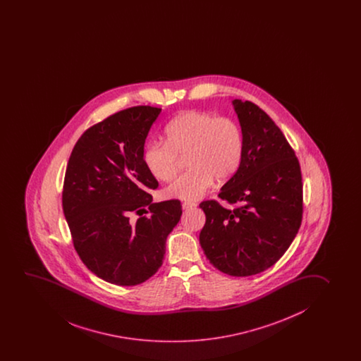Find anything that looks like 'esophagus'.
I'll return each instance as SVG.
<instances>
[{
    "mask_svg": "<svg viewBox=\"0 0 361 361\" xmlns=\"http://www.w3.org/2000/svg\"><path fill=\"white\" fill-rule=\"evenodd\" d=\"M196 206H197V204H194V202H183V209H185V211H188V209H195Z\"/></svg>",
    "mask_w": 361,
    "mask_h": 361,
    "instance_id": "1",
    "label": "esophagus"
}]
</instances>
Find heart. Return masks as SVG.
Here are the masks:
<instances>
[{
    "instance_id": "1",
    "label": "heart",
    "mask_w": 361,
    "mask_h": 361,
    "mask_svg": "<svg viewBox=\"0 0 361 361\" xmlns=\"http://www.w3.org/2000/svg\"><path fill=\"white\" fill-rule=\"evenodd\" d=\"M166 141H150L144 162L154 178L173 180L180 167V155H188V166L165 190L170 199L194 202L238 171L245 154V136L237 121L201 111L186 110L165 128Z\"/></svg>"
}]
</instances>
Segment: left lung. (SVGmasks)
<instances>
[{"mask_svg": "<svg viewBox=\"0 0 361 361\" xmlns=\"http://www.w3.org/2000/svg\"><path fill=\"white\" fill-rule=\"evenodd\" d=\"M245 136L238 171L221 188L217 201L200 204L206 224L200 245L209 263L233 277L272 267L298 233L303 183L298 159L276 123L251 102H232Z\"/></svg>", "mask_w": 361, "mask_h": 361, "instance_id": "1", "label": "left lung"}]
</instances>
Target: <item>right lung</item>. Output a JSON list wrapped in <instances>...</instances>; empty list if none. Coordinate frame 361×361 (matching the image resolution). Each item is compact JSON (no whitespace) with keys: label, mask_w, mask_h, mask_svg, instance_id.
<instances>
[{"label":"right lung","mask_w":361,"mask_h":361,"mask_svg":"<svg viewBox=\"0 0 361 361\" xmlns=\"http://www.w3.org/2000/svg\"><path fill=\"white\" fill-rule=\"evenodd\" d=\"M160 113L140 105L110 115L84 131L69 157L62 204L74 248L95 276L116 286H136L157 272L183 214L178 200L152 204L150 195L159 183L144 162V145ZM131 213L140 219L131 221Z\"/></svg>","instance_id":"right-lung-1"}]
</instances>
